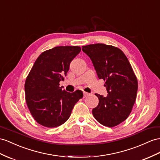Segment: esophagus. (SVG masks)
Masks as SVG:
<instances>
[{
    "label": "esophagus",
    "instance_id": "obj_1",
    "mask_svg": "<svg viewBox=\"0 0 160 160\" xmlns=\"http://www.w3.org/2000/svg\"><path fill=\"white\" fill-rule=\"evenodd\" d=\"M88 95H89V93H88V92H84V97H87V96H88Z\"/></svg>",
    "mask_w": 160,
    "mask_h": 160
}]
</instances>
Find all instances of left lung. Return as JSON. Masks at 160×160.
Instances as JSON below:
<instances>
[{"label": "left lung", "mask_w": 160, "mask_h": 160, "mask_svg": "<svg viewBox=\"0 0 160 160\" xmlns=\"http://www.w3.org/2000/svg\"><path fill=\"white\" fill-rule=\"evenodd\" d=\"M95 67L98 78L105 82L108 95L99 94L94 118L101 124L114 127L127 119L137 98L138 81L126 56L120 48L105 44L82 47Z\"/></svg>", "instance_id": "1"}]
</instances>
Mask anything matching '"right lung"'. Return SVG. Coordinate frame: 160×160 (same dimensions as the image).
Listing matches in <instances>:
<instances>
[{
  "label": "right lung",
  "mask_w": 160,
  "mask_h": 160,
  "mask_svg": "<svg viewBox=\"0 0 160 160\" xmlns=\"http://www.w3.org/2000/svg\"><path fill=\"white\" fill-rule=\"evenodd\" d=\"M80 47H56L41 53L36 60L25 82L26 101L30 113L39 124L54 128L66 122L79 99L82 91L68 92L61 89L73 58Z\"/></svg>",
  "instance_id": "1"
}]
</instances>
